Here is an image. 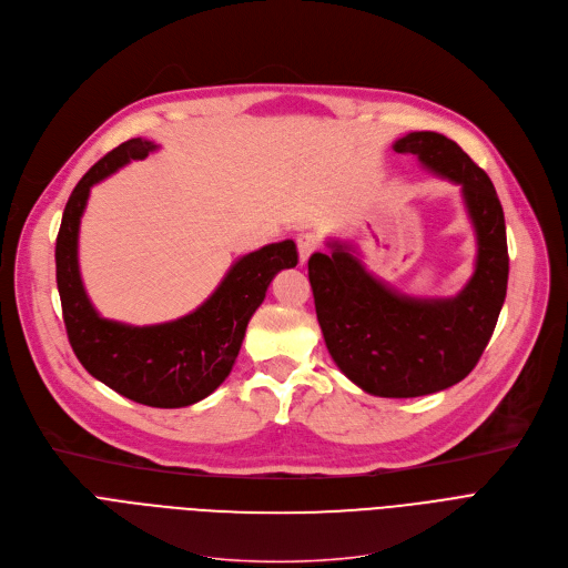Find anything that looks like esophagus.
<instances>
[{
	"mask_svg": "<svg viewBox=\"0 0 568 568\" xmlns=\"http://www.w3.org/2000/svg\"><path fill=\"white\" fill-rule=\"evenodd\" d=\"M320 246V240L315 233H301L296 237V248H298V262L306 264V260L317 251Z\"/></svg>",
	"mask_w": 568,
	"mask_h": 568,
	"instance_id": "34e87169",
	"label": "esophagus"
}]
</instances>
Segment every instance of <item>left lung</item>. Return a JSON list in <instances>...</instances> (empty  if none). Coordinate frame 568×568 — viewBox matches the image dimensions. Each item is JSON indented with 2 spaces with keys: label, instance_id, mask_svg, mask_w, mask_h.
Returning a JSON list of instances; mask_svg holds the SVG:
<instances>
[{
  "label": "left lung",
  "instance_id": "obj_1",
  "mask_svg": "<svg viewBox=\"0 0 568 568\" xmlns=\"http://www.w3.org/2000/svg\"><path fill=\"white\" fill-rule=\"evenodd\" d=\"M393 148L462 186L477 235L470 281L449 298L406 296L339 240L311 255L308 278L324 343L345 376L376 397H420L466 379L494 335L507 296V231L494 182L455 141L410 132Z\"/></svg>",
  "mask_w": 568,
  "mask_h": 568
}]
</instances>
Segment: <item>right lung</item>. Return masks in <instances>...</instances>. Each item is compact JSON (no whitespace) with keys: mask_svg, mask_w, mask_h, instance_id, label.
Segmentation results:
<instances>
[{"mask_svg":"<svg viewBox=\"0 0 568 568\" xmlns=\"http://www.w3.org/2000/svg\"><path fill=\"white\" fill-rule=\"evenodd\" d=\"M158 145L130 139L113 148L72 189L57 235V287L70 347L98 382L119 395L155 408L192 406L212 395L231 374L248 320L281 270L296 267L292 240L240 257L212 296L180 320L132 326L104 320L84 290L78 240L91 186Z\"/></svg>","mask_w":568,"mask_h":568,"instance_id":"right-lung-1","label":"right lung"}]
</instances>
